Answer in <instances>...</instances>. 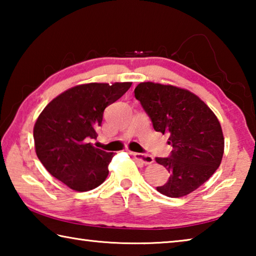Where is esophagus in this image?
I'll return each instance as SVG.
<instances>
[{
	"mask_svg": "<svg viewBox=\"0 0 256 256\" xmlns=\"http://www.w3.org/2000/svg\"><path fill=\"white\" fill-rule=\"evenodd\" d=\"M133 157L136 158L138 162H141L142 164H154V157H151L149 154H132Z\"/></svg>",
	"mask_w": 256,
	"mask_h": 256,
	"instance_id": "1",
	"label": "esophagus"
}]
</instances>
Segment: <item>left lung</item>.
I'll return each mask as SVG.
<instances>
[{
	"instance_id": "obj_1",
	"label": "left lung",
	"mask_w": 256,
	"mask_h": 256,
	"mask_svg": "<svg viewBox=\"0 0 256 256\" xmlns=\"http://www.w3.org/2000/svg\"><path fill=\"white\" fill-rule=\"evenodd\" d=\"M134 96L154 128L167 133L172 146L170 157L156 158L170 172L167 183L157 190L170 198L192 193L214 175L222 160L224 138L214 112L196 94L172 84L141 82Z\"/></svg>"
}]
</instances>
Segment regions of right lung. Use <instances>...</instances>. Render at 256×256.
<instances>
[{
	"label": "right lung",
	"instance_id": "1",
	"mask_svg": "<svg viewBox=\"0 0 256 256\" xmlns=\"http://www.w3.org/2000/svg\"><path fill=\"white\" fill-rule=\"evenodd\" d=\"M132 82L84 84L55 97L34 126V150L40 162L71 190L96 188L108 176L114 154L94 148L104 110L128 92Z\"/></svg>",
	"mask_w": 256,
	"mask_h": 256
}]
</instances>
